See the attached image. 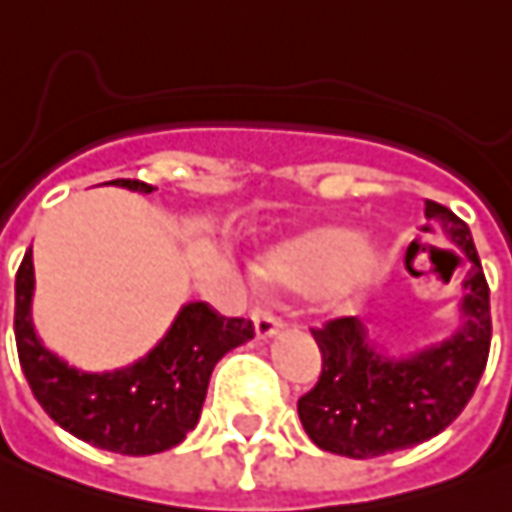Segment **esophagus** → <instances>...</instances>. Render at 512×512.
<instances>
[{"label": "esophagus", "instance_id": "34e87169", "mask_svg": "<svg viewBox=\"0 0 512 512\" xmlns=\"http://www.w3.org/2000/svg\"><path fill=\"white\" fill-rule=\"evenodd\" d=\"M252 318H255L257 338H271L274 332L282 330V318L274 316V313L266 310V307H257L255 313H252Z\"/></svg>", "mask_w": 512, "mask_h": 512}]
</instances>
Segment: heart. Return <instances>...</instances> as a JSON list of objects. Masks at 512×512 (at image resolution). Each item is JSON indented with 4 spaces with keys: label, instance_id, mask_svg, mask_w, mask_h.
Wrapping results in <instances>:
<instances>
[{
    "label": "heart",
    "instance_id": "b5f03b06",
    "mask_svg": "<svg viewBox=\"0 0 512 512\" xmlns=\"http://www.w3.org/2000/svg\"><path fill=\"white\" fill-rule=\"evenodd\" d=\"M349 266L355 277L366 274L368 257L363 255L360 235L346 227H324L271 252L266 274L293 291H313Z\"/></svg>",
    "mask_w": 512,
    "mask_h": 512
}]
</instances>
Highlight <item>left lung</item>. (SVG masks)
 I'll list each match as a JSON object with an SVG mask.
<instances>
[{"mask_svg":"<svg viewBox=\"0 0 512 512\" xmlns=\"http://www.w3.org/2000/svg\"><path fill=\"white\" fill-rule=\"evenodd\" d=\"M424 213L441 221L449 241L471 260L460 302L463 327L449 341L410 357L374 352L357 318H330L313 327L321 374L296 407L310 441L324 452L368 460L430 441L477 391L491 352L488 280L466 221L430 199Z\"/></svg>","mask_w":512,"mask_h":512,"instance_id":"obj_1","label":"left lung"}]
</instances>
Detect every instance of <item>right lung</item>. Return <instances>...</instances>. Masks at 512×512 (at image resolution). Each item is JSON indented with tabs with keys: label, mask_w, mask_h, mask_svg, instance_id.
<instances>
[{
	"label": "right lung",
	"mask_w": 512,
	"mask_h": 512,
	"mask_svg": "<svg viewBox=\"0 0 512 512\" xmlns=\"http://www.w3.org/2000/svg\"><path fill=\"white\" fill-rule=\"evenodd\" d=\"M113 185L152 194L141 180ZM32 252L16 274V349L32 396L46 416L74 438L119 455H157L185 441L207 396V382L221 357L255 338L249 318L221 316L207 302L180 310L166 338L135 366L110 374H82L46 352L30 321Z\"/></svg>",
	"instance_id": "add662e5"
}]
</instances>
